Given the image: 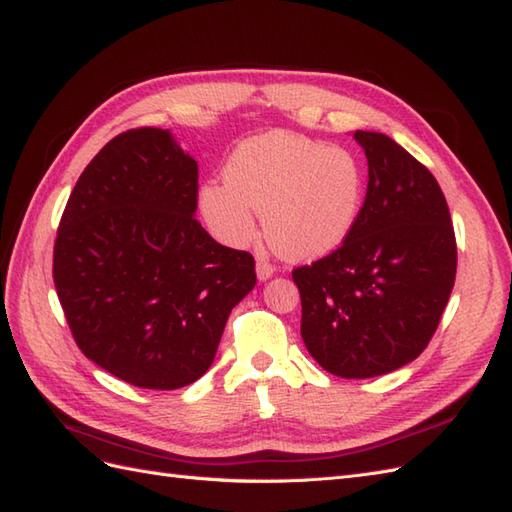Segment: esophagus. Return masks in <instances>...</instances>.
Instances as JSON below:
<instances>
[{
	"mask_svg": "<svg viewBox=\"0 0 512 512\" xmlns=\"http://www.w3.org/2000/svg\"><path fill=\"white\" fill-rule=\"evenodd\" d=\"M273 271H276V267H273L265 256L256 258V276H258V280H263V282L269 280L273 276Z\"/></svg>",
	"mask_w": 512,
	"mask_h": 512,
	"instance_id": "obj_1",
	"label": "esophagus"
}]
</instances>
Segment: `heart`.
<instances>
[{
  "label": "heart",
  "mask_w": 512,
  "mask_h": 512,
  "mask_svg": "<svg viewBox=\"0 0 512 512\" xmlns=\"http://www.w3.org/2000/svg\"><path fill=\"white\" fill-rule=\"evenodd\" d=\"M199 189V210L219 239L245 245L258 217L269 243L291 260L334 252L352 234L365 204V169L354 152L293 132L243 141L223 171Z\"/></svg>",
  "instance_id": "1"
}]
</instances>
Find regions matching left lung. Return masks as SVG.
Here are the masks:
<instances>
[{
	"label": "left lung",
	"mask_w": 512,
	"mask_h": 512,
	"mask_svg": "<svg viewBox=\"0 0 512 512\" xmlns=\"http://www.w3.org/2000/svg\"><path fill=\"white\" fill-rule=\"evenodd\" d=\"M369 182L345 243L297 267L302 339L339 378H376L415 360L456 280V236L432 173L380 132L356 130Z\"/></svg>",
	"instance_id": "1"
}]
</instances>
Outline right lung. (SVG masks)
I'll use <instances>...</instances> for the list:
<instances>
[{
    "mask_svg": "<svg viewBox=\"0 0 512 512\" xmlns=\"http://www.w3.org/2000/svg\"><path fill=\"white\" fill-rule=\"evenodd\" d=\"M197 162L169 130L115 136L82 171L54 245V284L82 354L141 389L171 391L213 365L254 256L193 215Z\"/></svg>",
    "mask_w": 512,
    "mask_h": 512,
    "instance_id": "obj_1",
    "label": "right lung"
}]
</instances>
